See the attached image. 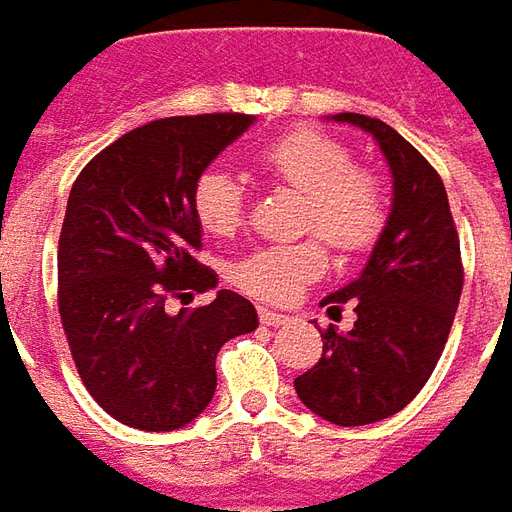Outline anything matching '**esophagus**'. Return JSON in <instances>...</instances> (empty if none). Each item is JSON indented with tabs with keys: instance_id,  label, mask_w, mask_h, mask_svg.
<instances>
[{
	"instance_id": "34e87169",
	"label": "esophagus",
	"mask_w": 512,
	"mask_h": 512,
	"mask_svg": "<svg viewBox=\"0 0 512 512\" xmlns=\"http://www.w3.org/2000/svg\"><path fill=\"white\" fill-rule=\"evenodd\" d=\"M259 320L262 325H270V328H278V325H286V322L292 320L289 314H278V311H270V308H259Z\"/></svg>"
}]
</instances>
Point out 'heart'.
I'll return each mask as SVG.
<instances>
[{
  "mask_svg": "<svg viewBox=\"0 0 512 512\" xmlns=\"http://www.w3.org/2000/svg\"><path fill=\"white\" fill-rule=\"evenodd\" d=\"M267 179L303 192L300 228L317 231L342 253H364L386 228L383 181L355 165L353 148L311 126H297L253 154ZM192 215L212 237L234 234L245 220V190L223 168H206L192 187ZM328 270V245L306 237L267 245L231 264V284L264 303H289Z\"/></svg>",
  "mask_w": 512,
  "mask_h": 512,
  "instance_id": "1",
  "label": "heart"
}]
</instances>
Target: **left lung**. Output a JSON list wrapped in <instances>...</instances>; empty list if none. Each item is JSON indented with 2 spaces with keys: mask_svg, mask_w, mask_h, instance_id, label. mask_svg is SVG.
<instances>
[{
  "mask_svg": "<svg viewBox=\"0 0 512 512\" xmlns=\"http://www.w3.org/2000/svg\"><path fill=\"white\" fill-rule=\"evenodd\" d=\"M333 118L378 140L394 201L361 275L322 300L331 308L355 300L353 331H322V358L295 378V391L311 413L358 427L402 411L430 380L458 311L463 262L436 168L389 123L358 112Z\"/></svg>",
  "mask_w": 512,
  "mask_h": 512,
  "instance_id": "1",
  "label": "left lung"
}]
</instances>
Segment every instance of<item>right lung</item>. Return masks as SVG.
<instances>
[{
    "label": "right lung",
    "instance_id": "add662e5",
    "mask_svg": "<svg viewBox=\"0 0 512 512\" xmlns=\"http://www.w3.org/2000/svg\"><path fill=\"white\" fill-rule=\"evenodd\" d=\"M250 123L245 112L159 118L99 151L71 187L57 245L60 320L90 397L129 427L192 422L215 397L220 347L259 325L231 289L195 311L165 308L217 286L195 259L192 187Z\"/></svg>",
    "mask_w": 512,
    "mask_h": 512
}]
</instances>
